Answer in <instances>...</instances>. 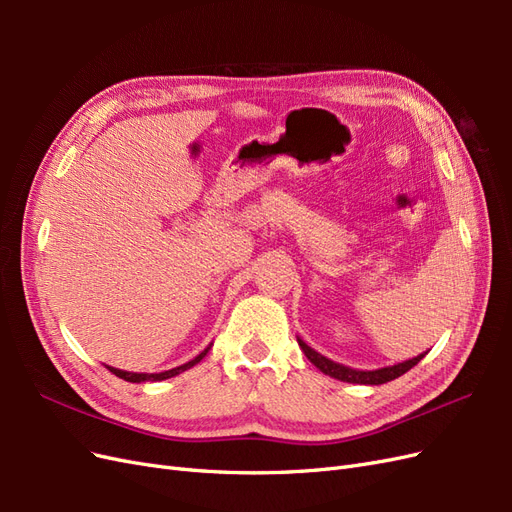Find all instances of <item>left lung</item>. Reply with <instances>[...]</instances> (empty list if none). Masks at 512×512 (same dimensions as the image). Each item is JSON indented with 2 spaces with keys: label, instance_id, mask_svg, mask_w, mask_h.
I'll return each instance as SVG.
<instances>
[{
  "label": "left lung",
  "instance_id": "left-lung-1",
  "mask_svg": "<svg viewBox=\"0 0 512 512\" xmlns=\"http://www.w3.org/2000/svg\"><path fill=\"white\" fill-rule=\"evenodd\" d=\"M299 346L305 352L307 359L312 361L322 371V374H327V376L337 378V380H344V382H352V384H384V382H391V380L399 378L401 374H406L408 369H412L427 354V352L418 354V356H414V359L404 361L399 365H393V367H382V369H376V371H359V369H350V367H344V365L329 361L327 356L318 354L316 350L309 348L305 342H301V339H299Z\"/></svg>",
  "mask_w": 512,
  "mask_h": 512
}]
</instances>
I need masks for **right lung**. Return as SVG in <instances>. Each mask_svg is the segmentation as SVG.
<instances>
[{
    "label": "right lung",
    "instance_id": "1",
    "mask_svg": "<svg viewBox=\"0 0 512 512\" xmlns=\"http://www.w3.org/2000/svg\"><path fill=\"white\" fill-rule=\"evenodd\" d=\"M207 352H209V348H207L205 352H200V354L196 356V359H192L190 363H185V365L175 367V369H168V371H160V374H132V371H123V369H115V367H108V369H111L117 378H121V380H128V382H158V380L173 378V376L181 374V371L194 367L200 359H203V356H205Z\"/></svg>",
    "mask_w": 512,
    "mask_h": 512
}]
</instances>
